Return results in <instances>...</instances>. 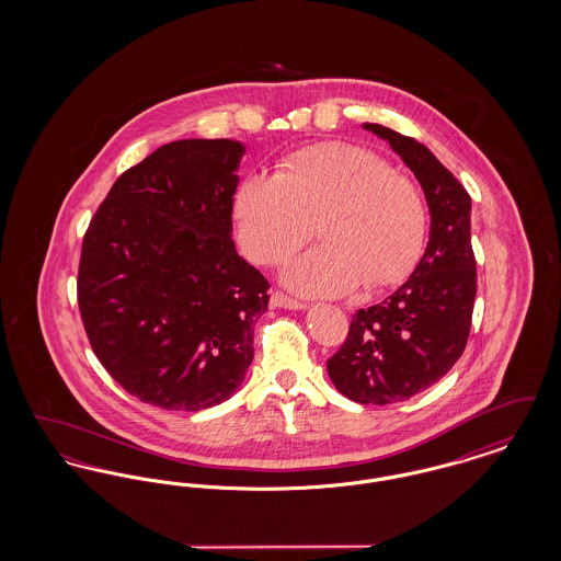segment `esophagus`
Listing matches in <instances>:
<instances>
[{
    "label": "esophagus",
    "instance_id": "esophagus-1",
    "mask_svg": "<svg viewBox=\"0 0 561 561\" xmlns=\"http://www.w3.org/2000/svg\"><path fill=\"white\" fill-rule=\"evenodd\" d=\"M271 307H279V309H307V302L296 300L293 296L277 290V293L271 294Z\"/></svg>",
    "mask_w": 561,
    "mask_h": 561
}]
</instances>
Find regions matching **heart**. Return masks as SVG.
<instances>
[{
	"label": "heart",
	"mask_w": 561,
	"mask_h": 561,
	"mask_svg": "<svg viewBox=\"0 0 561 561\" xmlns=\"http://www.w3.org/2000/svg\"><path fill=\"white\" fill-rule=\"evenodd\" d=\"M233 213L243 252L261 265H282L318 229L323 243L284 273L290 288L311 296L345 294L359 282L366 290L400 284L427 231L416 185L347 142L298 149L273 176H243Z\"/></svg>",
	"instance_id": "1"
}]
</instances>
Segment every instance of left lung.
I'll return each instance as SVG.
<instances>
[{
  "instance_id": "left-lung-1",
  "label": "left lung",
  "mask_w": 561,
  "mask_h": 561,
  "mask_svg": "<svg viewBox=\"0 0 561 561\" xmlns=\"http://www.w3.org/2000/svg\"><path fill=\"white\" fill-rule=\"evenodd\" d=\"M366 130L391 145L414 172L431 214L428 243L405 284L359 309L328 359L334 387L357 403L410 400L450 373L462 355L478 293L471 197L427 147L378 124Z\"/></svg>"
}]
</instances>
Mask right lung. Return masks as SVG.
I'll use <instances>...</instances> for the list:
<instances>
[{
	"label": "right lung",
	"instance_id": "add662e5",
	"mask_svg": "<svg viewBox=\"0 0 561 561\" xmlns=\"http://www.w3.org/2000/svg\"><path fill=\"white\" fill-rule=\"evenodd\" d=\"M243 145L174 140L126 170L81 243L78 302L94 355L130 396L197 412L254 357L268 282L231 240Z\"/></svg>",
	"mask_w": 561,
	"mask_h": 561
}]
</instances>
